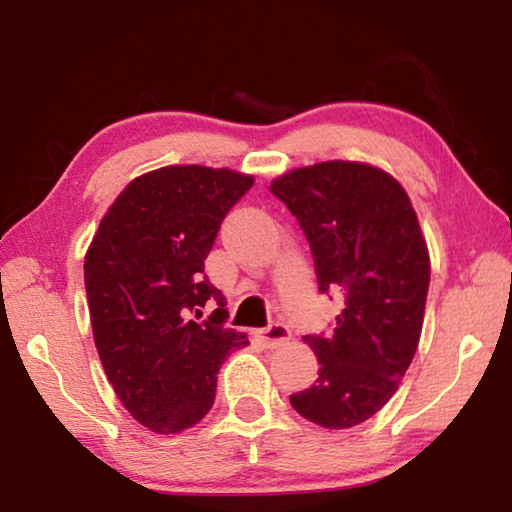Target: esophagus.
Segmentation results:
<instances>
[{
	"label": "esophagus",
	"mask_w": 512,
	"mask_h": 512,
	"mask_svg": "<svg viewBox=\"0 0 512 512\" xmlns=\"http://www.w3.org/2000/svg\"><path fill=\"white\" fill-rule=\"evenodd\" d=\"M259 339L264 341L266 348H277V345L287 343L291 339V329L287 323H280V320H273L271 325L259 329Z\"/></svg>",
	"instance_id": "obj_1"
}]
</instances>
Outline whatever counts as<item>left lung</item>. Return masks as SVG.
<instances>
[{
  "mask_svg": "<svg viewBox=\"0 0 512 512\" xmlns=\"http://www.w3.org/2000/svg\"><path fill=\"white\" fill-rule=\"evenodd\" d=\"M314 255L320 293H343L329 334H307L318 354L314 386L291 395L302 418L348 429L395 395L418 350L429 253L409 196L381 169L320 162L273 180Z\"/></svg>",
  "mask_w": 512,
  "mask_h": 512,
  "instance_id": "obj_1",
  "label": "left lung"
}]
</instances>
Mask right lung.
Instances as JSON below:
<instances>
[{
  "label": "right lung",
  "instance_id": "obj_1",
  "mask_svg": "<svg viewBox=\"0 0 512 512\" xmlns=\"http://www.w3.org/2000/svg\"><path fill=\"white\" fill-rule=\"evenodd\" d=\"M253 178L164 167L135 178L103 216L85 255L94 343L121 404L155 433L212 409L216 372L246 334L223 327V293L205 273L216 232ZM210 301L219 310L205 321Z\"/></svg>",
  "mask_w": 512,
  "mask_h": 512
}]
</instances>
